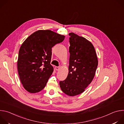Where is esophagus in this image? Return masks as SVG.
Instances as JSON below:
<instances>
[{"instance_id":"1","label":"esophagus","mask_w":124,"mask_h":124,"mask_svg":"<svg viewBox=\"0 0 124 124\" xmlns=\"http://www.w3.org/2000/svg\"><path fill=\"white\" fill-rule=\"evenodd\" d=\"M59 69H60V67H55V70H58Z\"/></svg>"}]
</instances>
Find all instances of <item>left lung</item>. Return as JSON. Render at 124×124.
Segmentation results:
<instances>
[{"instance_id": "obj_1", "label": "left lung", "mask_w": 124, "mask_h": 124, "mask_svg": "<svg viewBox=\"0 0 124 124\" xmlns=\"http://www.w3.org/2000/svg\"><path fill=\"white\" fill-rule=\"evenodd\" d=\"M69 42V73L66 79L59 82L63 92L75 96L85 91L93 80L98 64L93 44L86 38L72 32Z\"/></svg>"}]
</instances>
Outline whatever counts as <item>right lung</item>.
Instances as JSON below:
<instances>
[{
    "mask_svg": "<svg viewBox=\"0 0 124 124\" xmlns=\"http://www.w3.org/2000/svg\"><path fill=\"white\" fill-rule=\"evenodd\" d=\"M65 36L50 30L34 32L21 45L17 61L20 80L30 93L42 90L54 72L50 64L51 48L62 42Z\"/></svg>",
    "mask_w": 124,
    "mask_h": 124,
    "instance_id": "obj_1",
    "label": "right lung"
}]
</instances>
